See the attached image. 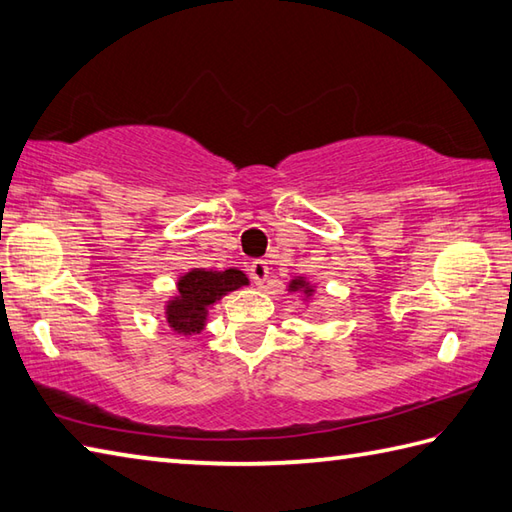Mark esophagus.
Listing matches in <instances>:
<instances>
[{"label": "esophagus", "mask_w": 512, "mask_h": 512, "mask_svg": "<svg viewBox=\"0 0 512 512\" xmlns=\"http://www.w3.org/2000/svg\"><path fill=\"white\" fill-rule=\"evenodd\" d=\"M248 270H250V279H253L257 286H262L266 279H268V264L262 262V259H259V262L250 264Z\"/></svg>", "instance_id": "34e87169"}]
</instances>
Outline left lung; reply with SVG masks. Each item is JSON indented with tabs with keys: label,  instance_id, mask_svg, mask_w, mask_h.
<instances>
[{
	"label": "left lung",
	"instance_id": "obj_1",
	"mask_svg": "<svg viewBox=\"0 0 512 512\" xmlns=\"http://www.w3.org/2000/svg\"><path fill=\"white\" fill-rule=\"evenodd\" d=\"M297 288H304V282H302V279H295V282L290 284V290H297ZM306 293H308V290H306Z\"/></svg>",
	"mask_w": 512,
	"mask_h": 512
}]
</instances>
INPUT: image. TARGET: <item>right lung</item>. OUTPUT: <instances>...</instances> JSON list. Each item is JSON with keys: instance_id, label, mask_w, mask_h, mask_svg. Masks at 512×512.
<instances>
[{"instance_id": "1", "label": "right lung", "mask_w": 512, "mask_h": 512, "mask_svg": "<svg viewBox=\"0 0 512 512\" xmlns=\"http://www.w3.org/2000/svg\"><path fill=\"white\" fill-rule=\"evenodd\" d=\"M244 284H248L246 275L235 268H228L224 273L202 268L190 270L179 279V295L166 308L170 328L184 335L199 333L206 322L208 306Z\"/></svg>"}]
</instances>
